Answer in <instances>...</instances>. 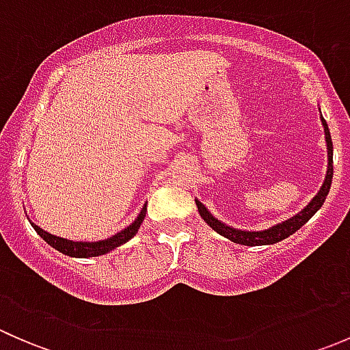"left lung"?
<instances>
[{"mask_svg": "<svg viewBox=\"0 0 350 350\" xmlns=\"http://www.w3.org/2000/svg\"><path fill=\"white\" fill-rule=\"evenodd\" d=\"M322 125L323 130H325V140H327V154H328V165H327V174H325V181H323L322 188L320 191L317 193V196H313V200L303 208L299 213L293 215L291 218L288 220L281 221V224H276L274 227H269L267 230H257V232H249V230H239V228L230 227V225L224 224V221L217 220L213 215L208 211V208L201 203L200 200L196 201L198 211H200L201 218L213 228L217 234L224 235L225 239L228 241L241 243V245H249V247H256V245H271V243H276L288 239L289 235L295 234L296 230L303 227L317 211L322 208L323 201L330 191V185H332V176H334V146H332V137H330V130H328L327 122L323 120L322 116Z\"/></svg>", "mask_w": 350, "mask_h": 350, "instance_id": "1", "label": "left lung"}]
</instances>
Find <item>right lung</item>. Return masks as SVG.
I'll list each match as a JSON object with an SVG mask.
<instances>
[{
	"label": "right lung",
	"mask_w": 350,
	"mask_h": 350,
	"mask_svg": "<svg viewBox=\"0 0 350 350\" xmlns=\"http://www.w3.org/2000/svg\"><path fill=\"white\" fill-rule=\"evenodd\" d=\"M146 211H147V204H144V208L140 210L139 217L132 221L126 228H123L122 232L115 234L113 237L105 239V241H98V242H76V241H67V239L57 237V235H52L49 232L42 230L38 225L31 224V227L35 228L38 235L44 239L49 245L54 247L55 250L59 252L66 254L69 257H81V259H88V257H96V256H103V254H108L109 250L116 249V247L123 245L125 242H129L133 235L139 232L140 225H142L144 218H146Z\"/></svg>",
	"instance_id": "add662e5"
}]
</instances>
